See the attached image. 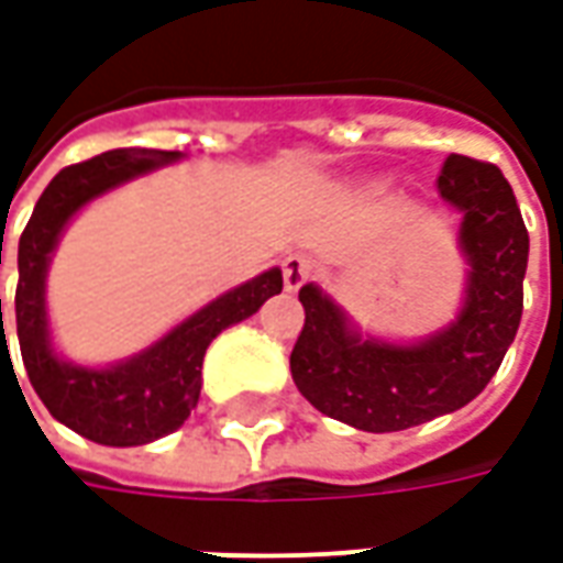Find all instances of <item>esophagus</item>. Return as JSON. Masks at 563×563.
<instances>
[{
  "mask_svg": "<svg viewBox=\"0 0 563 563\" xmlns=\"http://www.w3.org/2000/svg\"><path fill=\"white\" fill-rule=\"evenodd\" d=\"M313 274V262L301 253H292V256L283 258V283H286V289L295 292V289H301V283L307 280Z\"/></svg>",
  "mask_w": 563,
  "mask_h": 563,
  "instance_id": "obj_1",
  "label": "esophagus"
}]
</instances>
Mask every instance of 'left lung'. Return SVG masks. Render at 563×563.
I'll return each instance as SVG.
<instances>
[{
	"instance_id": "1",
	"label": "left lung",
	"mask_w": 563,
	"mask_h": 563,
	"mask_svg": "<svg viewBox=\"0 0 563 563\" xmlns=\"http://www.w3.org/2000/svg\"><path fill=\"white\" fill-rule=\"evenodd\" d=\"M437 192L461 213L467 283L459 317L413 343L367 338L334 298L307 283L305 329L289 355L298 391L358 431H404L471 404L495 377L521 322L528 229L497 165L449 153Z\"/></svg>"
}]
</instances>
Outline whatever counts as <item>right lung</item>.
I'll use <instances>...</instances> for the list:
<instances>
[{
    "mask_svg": "<svg viewBox=\"0 0 563 563\" xmlns=\"http://www.w3.org/2000/svg\"><path fill=\"white\" fill-rule=\"evenodd\" d=\"M177 159V150L123 147L68 165L47 184L20 234L14 313L23 367L56 422L102 446H144L177 431L198 404L201 362L210 341L222 329L253 317L271 295L283 289L280 268L265 271L213 298L153 346L117 365L84 367L56 355L47 329L44 280L66 225L92 198Z\"/></svg>",
    "mask_w": 563,
    "mask_h": 563,
    "instance_id": "right-lung-1",
    "label": "right lung"
}]
</instances>
